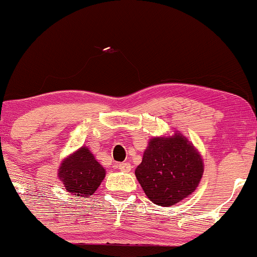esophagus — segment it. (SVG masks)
I'll return each mask as SVG.
<instances>
[{"label": "esophagus", "instance_id": "34e87169", "mask_svg": "<svg viewBox=\"0 0 257 257\" xmlns=\"http://www.w3.org/2000/svg\"><path fill=\"white\" fill-rule=\"evenodd\" d=\"M117 169H119L120 171L130 172L131 171L132 166H131V164H128V163H120V164H117Z\"/></svg>", "mask_w": 257, "mask_h": 257}]
</instances>
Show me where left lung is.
<instances>
[{
  "label": "left lung",
  "mask_w": 257,
  "mask_h": 257,
  "mask_svg": "<svg viewBox=\"0 0 257 257\" xmlns=\"http://www.w3.org/2000/svg\"><path fill=\"white\" fill-rule=\"evenodd\" d=\"M203 171L199 153L186 137L176 135L153 138L135 174L151 201L171 206L195 191Z\"/></svg>",
  "instance_id": "obj_1"
}]
</instances>
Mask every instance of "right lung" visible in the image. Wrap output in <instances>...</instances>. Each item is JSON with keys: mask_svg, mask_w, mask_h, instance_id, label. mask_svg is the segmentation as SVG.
Wrapping results in <instances>:
<instances>
[{"mask_svg": "<svg viewBox=\"0 0 257 257\" xmlns=\"http://www.w3.org/2000/svg\"><path fill=\"white\" fill-rule=\"evenodd\" d=\"M58 176L69 193L77 198H86L97 191L104 178L105 170L94 159L93 154L82 147L64 159Z\"/></svg>", "mask_w": 257, "mask_h": 257, "instance_id": "1", "label": "right lung"}]
</instances>
